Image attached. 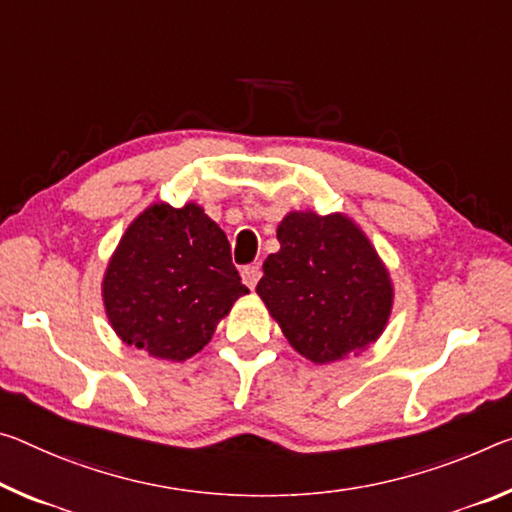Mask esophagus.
Listing matches in <instances>:
<instances>
[{
  "label": "esophagus",
  "instance_id": "34e87169",
  "mask_svg": "<svg viewBox=\"0 0 512 512\" xmlns=\"http://www.w3.org/2000/svg\"><path fill=\"white\" fill-rule=\"evenodd\" d=\"M259 278H262V269H259V266H246V269L241 271V280H243V285L250 287V289H255V287H257Z\"/></svg>",
  "mask_w": 512,
  "mask_h": 512
}]
</instances>
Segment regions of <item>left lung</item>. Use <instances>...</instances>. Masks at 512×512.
<instances>
[{"label":"left lung","mask_w":512,"mask_h":512,"mask_svg":"<svg viewBox=\"0 0 512 512\" xmlns=\"http://www.w3.org/2000/svg\"><path fill=\"white\" fill-rule=\"evenodd\" d=\"M280 250L266 257L257 296L296 353L314 364L360 355L383 335L394 282L351 216L287 212Z\"/></svg>","instance_id":"1"}]
</instances>
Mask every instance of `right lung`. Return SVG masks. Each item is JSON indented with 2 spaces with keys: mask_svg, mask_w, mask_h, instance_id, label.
<instances>
[{
  "mask_svg": "<svg viewBox=\"0 0 512 512\" xmlns=\"http://www.w3.org/2000/svg\"><path fill=\"white\" fill-rule=\"evenodd\" d=\"M246 294L225 232L198 202L145 207L102 278L104 314L120 342L170 362L200 353Z\"/></svg>",
  "mask_w": 512,
  "mask_h": 512,
  "instance_id": "right-lung-1",
  "label": "right lung"
}]
</instances>
